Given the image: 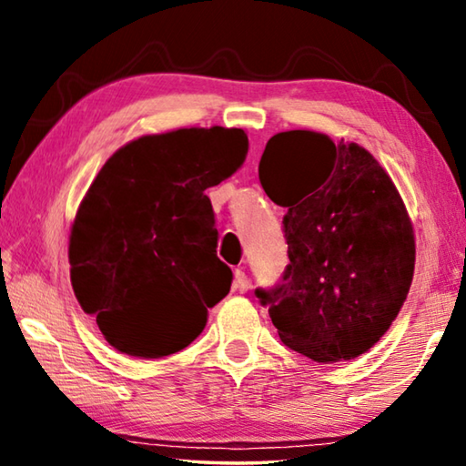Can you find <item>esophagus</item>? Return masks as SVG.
I'll return each instance as SVG.
<instances>
[{
	"label": "esophagus",
	"instance_id": "obj_1",
	"mask_svg": "<svg viewBox=\"0 0 466 466\" xmlns=\"http://www.w3.org/2000/svg\"><path fill=\"white\" fill-rule=\"evenodd\" d=\"M250 288V281H248V275L244 273L242 269H236L234 271V289L240 291V294H244Z\"/></svg>",
	"mask_w": 466,
	"mask_h": 466
}]
</instances>
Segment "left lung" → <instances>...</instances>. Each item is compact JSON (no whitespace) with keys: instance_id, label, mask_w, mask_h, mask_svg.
Returning a JSON list of instances; mask_svg holds the SVG:
<instances>
[{"instance_id":"left-lung-1","label":"left lung","mask_w":466,"mask_h":466,"mask_svg":"<svg viewBox=\"0 0 466 466\" xmlns=\"http://www.w3.org/2000/svg\"><path fill=\"white\" fill-rule=\"evenodd\" d=\"M258 180L283 218L289 265L257 289L289 350L319 364L366 353L390 329L413 281L415 234L376 157L310 129L267 141Z\"/></svg>"}]
</instances>
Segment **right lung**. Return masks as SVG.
<instances>
[{
  "label": "right lung",
  "instance_id": "add662e5",
  "mask_svg": "<svg viewBox=\"0 0 466 466\" xmlns=\"http://www.w3.org/2000/svg\"><path fill=\"white\" fill-rule=\"evenodd\" d=\"M248 137L183 127L131 139L100 168L69 232L72 286L116 351L157 360L195 341L230 267L205 188L234 175Z\"/></svg>",
  "mask_w": 466,
  "mask_h": 466
}]
</instances>
